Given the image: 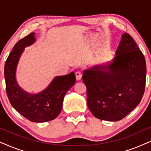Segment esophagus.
I'll use <instances>...</instances> for the list:
<instances>
[{
	"instance_id": "34e87169",
	"label": "esophagus",
	"mask_w": 151,
	"mask_h": 151,
	"mask_svg": "<svg viewBox=\"0 0 151 151\" xmlns=\"http://www.w3.org/2000/svg\"><path fill=\"white\" fill-rule=\"evenodd\" d=\"M82 72L80 71H78L76 72V80H80L82 78Z\"/></svg>"
}]
</instances>
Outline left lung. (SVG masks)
Masks as SVG:
<instances>
[{"label": "left lung", "mask_w": 151, "mask_h": 151, "mask_svg": "<svg viewBox=\"0 0 151 151\" xmlns=\"http://www.w3.org/2000/svg\"><path fill=\"white\" fill-rule=\"evenodd\" d=\"M145 58L131 35L124 33L113 63L85 70L87 105L97 118L115 122L139 104L146 85Z\"/></svg>", "instance_id": "obj_1"}]
</instances>
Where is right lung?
<instances>
[{
    "mask_svg": "<svg viewBox=\"0 0 151 151\" xmlns=\"http://www.w3.org/2000/svg\"><path fill=\"white\" fill-rule=\"evenodd\" d=\"M34 41V33H30L18 41L10 52L4 69L6 92L12 106L20 114L33 122H45L58 116L64 97L75 84L76 76L73 72L58 76L46 89L36 95L28 93L20 88L16 81V66L24 47Z\"/></svg>",
    "mask_w": 151,
    "mask_h": 151,
    "instance_id": "obj_1",
    "label": "right lung"
}]
</instances>
